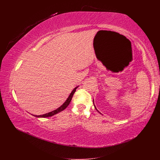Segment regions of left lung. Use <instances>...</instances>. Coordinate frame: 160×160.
Returning <instances> with one entry per match:
<instances>
[{
    "label": "left lung",
    "mask_w": 160,
    "mask_h": 160,
    "mask_svg": "<svg viewBox=\"0 0 160 160\" xmlns=\"http://www.w3.org/2000/svg\"><path fill=\"white\" fill-rule=\"evenodd\" d=\"M93 104H94V100H93ZM94 106H95V109H96V110H97V108H96V107H95V104H94ZM97 111H98V110H97ZM99 113H100V112H99Z\"/></svg>",
    "instance_id": "1"
}]
</instances>
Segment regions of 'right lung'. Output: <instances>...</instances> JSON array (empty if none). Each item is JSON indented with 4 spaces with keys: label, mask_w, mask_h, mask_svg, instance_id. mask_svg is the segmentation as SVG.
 <instances>
[{
    "label": "right lung",
    "mask_w": 160,
    "mask_h": 160,
    "mask_svg": "<svg viewBox=\"0 0 160 160\" xmlns=\"http://www.w3.org/2000/svg\"><path fill=\"white\" fill-rule=\"evenodd\" d=\"M78 87H76L71 93V94L69 95V97L67 98V99L66 100V101L60 106L58 108H57L56 110L51 112H49V113H45V114H43V115H36L35 117H43V118H45V117H51L55 114H57L59 112H62L63 110H64L65 109L69 106V104H70L71 100H72V96L74 95V93H75L76 91V89H77L78 88Z\"/></svg>",
    "instance_id": "right-lung-1"
}]
</instances>
